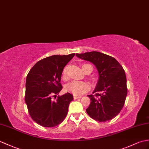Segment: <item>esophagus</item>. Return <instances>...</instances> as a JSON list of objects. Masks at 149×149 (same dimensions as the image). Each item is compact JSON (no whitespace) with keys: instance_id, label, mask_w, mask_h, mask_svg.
<instances>
[{"instance_id":"1","label":"esophagus","mask_w":149,"mask_h":149,"mask_svg":"<svg viewBox=\"0 0 149 149\" xmlns=\"http://www.w3.org/2000/svg\"><path fill=\"white\" fill-rule=\"evenodd\" d=\"M81 96H77V95H74V99L76 100V99H78V98H81Z\"/></svg>"}]
</instances>
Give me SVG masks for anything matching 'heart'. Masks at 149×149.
<instances>
[{
    "label": "heart",
    "mask_w": 149,
    "mask_h": 149,
    "mask_svg": "<svg viewBox=\"0 0 149 149\" xmlns=\"http://www.w3.org/2000/svg\"><path fill=\"white\" fill-rule=\"evenodd\" d=\"M89 64L82 65V69L84 72L85 68ZM62 77L64 80H67V68H64L62 72ZM65 89L68 92H70L74 95H81L84 94L89 89V86L88 83L83 81H72L69 83L65 87Z\"/></svg>",
    "instance_id": "b5f03b06"
}]
</instances>
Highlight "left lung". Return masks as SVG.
<instances>
[{
  "label": "left lung",
  "mask_w": 149,
  "mask_h": 149,
  "mask_svg": "<svg viewBox=\"0 0 149 149\" xmlns=\"http://www.w3.org/2000/svg\"><path fill=\"white\" fill-rule=\"evenodd\" d=\"M78 58L91 61L99 74V79L93 91L88 95L90 105L86 109L92 119L105 122L116 117L123 108L127 89L124 68L115 58L100 52L76 54Z\"/></svg>",
  "instance_id": "obj_1"
}]
</instances>
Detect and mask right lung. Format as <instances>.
<instances>
[{"instance_id":"obj_1","label":"right lung","mask_w":149,"mask_h":149,"mask_svg":"<svg viewBox=\"0 0 149 149\" xmlns=\"http://www.w3.org/2000/svg\"><path fill=\"white\" fill-rule=\"evenodd\" d=\"M75 54L53 55L45 58L37 62L26 76L25 103L30 117L40 126H56L67 115L73 96L67 93L58 96L55 101L53 98L61 90L62 72Z\"/></svg>"}]
</instances>
